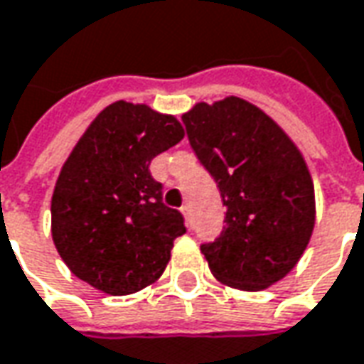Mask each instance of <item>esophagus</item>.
<instances>
[{"label": "esophagus", "instance_id": "esophagus-1", "mask_svg": "<svg viewBox=\"0 0 364 364\" xmlns=\"http://www.w3.org/2000/svg\"><path fill=\"white\" fill-rule=\"evenodd\" d=\"M180 212H182V215H184V220H186V225H192V210H190V206H182L180 208Z\"/></svg>", "mask_w": 364, "mask_h": 364}]
</instances>
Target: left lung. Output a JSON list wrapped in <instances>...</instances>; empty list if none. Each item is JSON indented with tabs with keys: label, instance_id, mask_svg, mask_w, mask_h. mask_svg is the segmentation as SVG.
Returning a JSON list of instances; mask_svg holds the SVG:
<instances>
[{
	"label": "left lung",
	"instance_id": "1",
	"mask_svg": "<svg viewBox=\"0 0 364 364\" xmlns=\"http://www.w3.org/2000/svg\"><path fill=\"white\" fill-rule=\"evenodd\" d=\"M182 120L225 206L224 232L202 245L212 275L242 291L282 282L315 228V188L301 150L269 114L240 97L196 102Z\"/></svg>",
	"mask_w": 364,
	"mask_h": 364
}]
</instances>
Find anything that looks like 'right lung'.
<instances>
[{
    "instance_id": "right-lung-1",
    "label": "right lung",
    "mask_w": 364,
    "mask_h": 364,
    "mask_svg": "<svg viewBox=\"0 0 364 364\" xmlns=\"http://www.w3.org/2000/svg\"><path fill=\"white\" fill-rule=\"evenodd\" d=\"M184 139L174 114L117 101L102 109L55 182L53 244L73 275L107 295L160 279L184 218L162 204L150 160Z\"/></svg>"
}]
</instances>
